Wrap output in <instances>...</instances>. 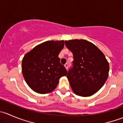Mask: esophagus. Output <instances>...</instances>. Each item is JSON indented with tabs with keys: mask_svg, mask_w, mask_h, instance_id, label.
Segmentation results:
<instances>
[{
	"mask_svg": "<svg viewBox=\"0 0 123 123\" xmlns=\"http://www.w3.org/2000/svg\"><path fill=\"white\" fill-rule=\"evenodd\" d=\"M68 65L67 63V64H65V65H64V67H65V68H66L67 69H68Z\"/></svg>",
	"mask_w": 123,
	"mask_h": 123,
	"instance_id": "obj_1",
	"label": "esophagus"
}]
</instances>
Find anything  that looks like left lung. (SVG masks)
<instances>
[{
    "instance_id": "obj_1",
    "label": "left lung",
    "mask_w": 123,
    "mask_h": 123,
    "mask_svg": "<svg viewBox=\"0 0 123 123\" xmlns=\"http://www.w3.org/2000/svg\"><path fill=\"white\" fill-rule=\"evenodd\" d=\"M73 54V67L67 77L73 92L88 97L104 86L108 77L110 65L102 52L91 42L83 39L65 41Z\"/></svg>"
}]
</instances>
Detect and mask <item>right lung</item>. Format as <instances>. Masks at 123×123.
Returning a JSON list of instances; mask_svg holds the SVG:
<instances>
[{
  "label": "right lung",
  "instance_id": "add662e5",
  "mask_svg": "<svg viewBox=\"0 0 123 123\" xmlns=\"http://www.w3.org/2000/svg\"><path fill=\"white\" fill-rule=\"evenodd\" d=\"M64 40H49L34 47L24 55L22 73L28 86L40 94L51 92L67 71L58 57L64 48Z\"/></svg>",
  "mask_w": 123,
  "mask_h": 123
}]
</instances>
